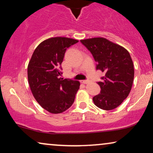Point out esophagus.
Instances as JSON below:
<instances>
[{"mask_svg":"<svg viewBox=\"0 0 153 153\" xmlns=\"http://www.w3.org/2000/svg\"><path fill=\"white\" fill-rule=\"evenodd\" d=\"M81 83H83L88 84V83H90V82H91V81H90V80H82V81H81Z\"/></svg>","mask_w":153,"mask_h":153,"instance_id":"esophagus-1","label":"esophagus"}]
</instances>
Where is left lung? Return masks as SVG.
I'll use <instances>...</instances> for the list:
<instances>
[{"instance_id":"8db88e82","label":"left lung","mask_w":153,"mask_h":153,"mask_svg":"<svg viewBox=\"0 0 153 153\" xmlns=\"http://www.w3.org/2000/svg\"><path fill=\"white\" fill-rule=\"evenodd\" d=\"M97 62V70L105 72L97 83L101 92L93 97L97 107L113 110L127 98L134 79V66L129 52L124 48L104 38L81 40Z\"/></svg>"}]
</instances>
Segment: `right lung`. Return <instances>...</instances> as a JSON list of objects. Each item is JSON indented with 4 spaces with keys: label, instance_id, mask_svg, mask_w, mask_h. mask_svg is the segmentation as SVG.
<instances>
[{
    "label": "right lung",
    "instance_id": "add662e5",
    "mask_svg": "<svg viewBox=\"0 0 153 153\" xmlns=\"http://www.w3.org/2000/svg\"><path fill=\"white\" fill-rule=\"evenodd\" d=\"M78 42L65 37L45 40L35 49L29 63L28 81L33 96L51 113H61L71 107L79 89V81L60 77L66 50Z\"/></svg>",
    "mask_w": 153,
    "mask_h": 153
}]
</instances>
